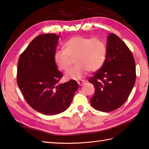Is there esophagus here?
Returning <instances> with one entry per match:
<instances>
[{
    "label": "esophagus",
    "instance_id": "obj_1",
    "mask_svg": "<svg viewBox=\"0 0 149 149\" xmlns=\"http://www.w3.org/2000/svg\"><path fill=\"white\" fill-rule=\"evenodd\" d=\"M86 83V81L82 80H80V81H78V84L80 86H82L83 85H84Z\"/></svg>",
    "mask_w": 149,
    "mask_h": 149
}]
</instances>
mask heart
<instances>
[{
	"instance_id": "heart-1",
	"label": "heart",
	"mask_w": 149,
	"mask_h": 149,
	"mask_svg": "<svg viewBox=\"0 0 149 149\" xmlns=\"http://www.w3.org/2000/svg\"><path fill=\"white\" fill-rule=\"evenodd\" d=\"M64 49H58L54 55L55 64L62 71H68L72 59H75L74 68L66 72V80H80L87 72L96 71L103 66L107 55L104 42L97 38L76 36L64 45Z\"/></svg>"
}]
</instances>
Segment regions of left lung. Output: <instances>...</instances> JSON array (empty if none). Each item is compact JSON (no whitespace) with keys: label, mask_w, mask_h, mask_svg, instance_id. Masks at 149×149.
<instances>
[{"label":"left lung","mask_w":149,"mask_h":149,"mask_svg":"<svg viewBox=\"0 0 149 149\" xmlns=\"http://www.w3.org/2000/svg\"><path fill=\"white\" fill-rule=\"evenodd\" d=\"M103 66L88 81L95 93L91 99L94 108L104 112L117 110L126 101L136 81V65L131 50L121 39L110 34Z\"/></svg>","instance_id":"obj_1"}]
</instances>
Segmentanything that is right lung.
I'll return each instance as SVG.
<instances>
[{"instance_id": "1", "label": "right lung", "mask_w": 149, "mask_h": 149, "mask_svg": "<svg viewBox=\"0 0 149 149\" xmlns=\"http://www.w3.org/2000/svg\"><path fill=\"white\" fill-rule=\"evenodd\" d=\"M58 39L55 34L37 36L18 62L16 80L25 101L34 110L47 115L65 111L79 87L74 80L58 84L62 74L54 55Z\"/></svg>"}]
</instances>
